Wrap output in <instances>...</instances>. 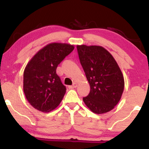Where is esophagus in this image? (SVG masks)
Wrapping results in <instances>:
<instances>
[{
  "mask_svg": "<svg viewBox=\"0 0 149 149\" xmlns=\"http://www.w3.org/2000/svg\"><path fill=\"white\" fill-rule=\"evenodd\" d=\"M76 86H77V84L76 83H74L73 84V85L71 86H69L68 88H70V89H72V88H76Z\"/></svg>",
  "mask_w": 149,
  "mask_h": 149,
  "instance_id": "34e87169",
  "label": "esophagus"
}]
</instances>
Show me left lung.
<instances>
[{"label": "left lung", "instance_id": "left-lung-1", "mask_svg": "<svg viewBox=\"0 0 149 149\" xmlns=\"http://www.w3.org/2000/svg\"><path fill=\"white\" fill-rule=\"evenodd\" d=\"M79 60L90 85V92L83 100L95 114L115 108L124 90V77L118 63L102 46L77 45Z\"/></svg>", "mask_w": 149, "mask_h": 149}]
</instances>
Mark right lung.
<instances>
[{
    "label": "right lung",
    "instance_id": "right-lung-1",
    "mask_svg": "<svg viewBox=\"0 0 149 149\" xmlns=\"http://www.w3.org/2000/svg\"><path fill=\"white\" fill-rule=\"evenodd\" d=\"M74 49L73 45L52 42L38 51L24 71L23 89L29 103L43 112L55 109L66 88L56 73L58 65Z\"/></svg>",
    "mask_w": 149,
    "mask_h": 149
}]
</instances>
